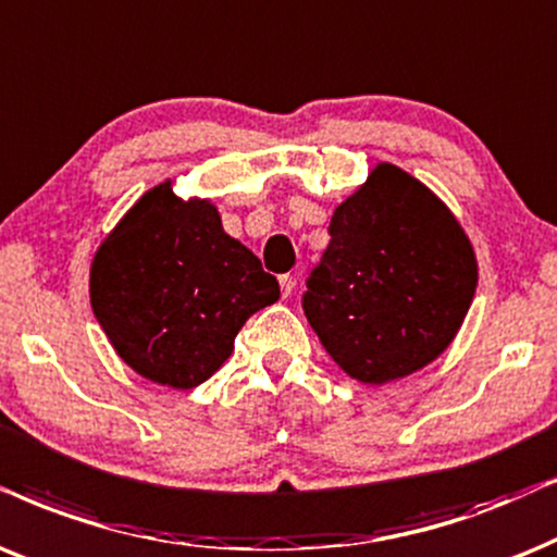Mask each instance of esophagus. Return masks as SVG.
<instances>
[{
	"mask_svg": "<svg viewBox=\"0 0 557 557\" xmlns=\"http://www.w3.org/2000/svg\"><path fill=\"white\" fill-rule=\"evenodd\" d=\"M278 286H281V294L292 296L296 281H294V276H288V273H286V276H278Z\"/></svg>",
	"mask_w": 557,
	"mask_h": 557,
	"instance_id": "esophagus-1",
	"label": "esophagus"
}]
</instances>
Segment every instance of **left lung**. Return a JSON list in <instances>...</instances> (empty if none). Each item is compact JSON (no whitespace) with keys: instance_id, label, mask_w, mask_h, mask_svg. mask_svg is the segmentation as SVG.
Masks as SVG:
<instances>
[{"instance_id":"8db88e82","label":"left lung","mask_w":557,"mask_h":557,"mask_svg":"<svg viewBox=\"0 0 557 557\" xmlns=\"http://www.w3.org/2000/svg\"><path fill=\"white\" fill-rule=\"evenodd\" d=\"M305 314L343 373L384 386L430 366L471 309L479 261L458 216L430 186L375 163L330 220Z\"/></svg>"}]
</instances>
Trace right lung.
<instances>
[{
	"label": "right lung",
	"mask_w": 557,
	"mask_h": 557,
	"mask_svg": "<svg viewBox=\"0 0 557 557\" xmlns=\"http://www.w3.org/2000/svg\"><path fill=\"white\" fill-rule=\"evenodd\" d=\"M278 281L222 230L212 199L153 186L104 235L89 299L107 341L137 375L194 388L233 356L250 314L278 299Z\"/></svg>",
	"instance_id": "obj_1"
}]
</instances>
